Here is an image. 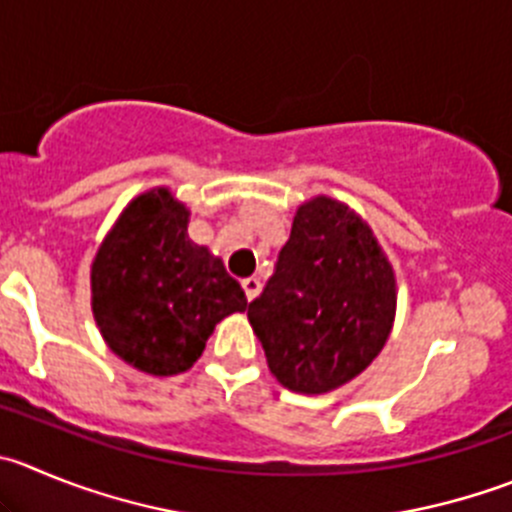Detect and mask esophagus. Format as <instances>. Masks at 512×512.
Returning a JSON list of instances; mask_svg holds the SVG:
<instances>
[{
	"label": "esophagus",
	"mask_w": 512,
	"mask_h": 512,
	"mask_svg": "<svg viewBox=\"0 0 512 512\" xmlns=\"http://www.w3.org/2000/svg\"><path fill=\"white\" fill-rule=\"evenodd\" d=\"M241 286H243V291H246L248 301H253L256 296L261 294V281L256 279V276H248V279H243Z\"/></svg>",
	"instance_id": "esophagus-1"
}]
</instances>
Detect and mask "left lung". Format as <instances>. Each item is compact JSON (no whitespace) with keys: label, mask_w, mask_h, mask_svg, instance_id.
<instances>
[{"label":"left lung","mask_w":512,"mask_h":512,"mask_svg":"<svg viewBox=\"0 0 512 512\" xmlns=\"http://www.w3.org/2000/svg\"><path fill=\"white\" fill-rule=\"evenodd\" d=\"M397 279L369 223L347 203L314 196L294 213L291 236L248 321L271 374L299 394L352 382L387 344Z\"/></svg>","instance_id":"1"}]
</instances>
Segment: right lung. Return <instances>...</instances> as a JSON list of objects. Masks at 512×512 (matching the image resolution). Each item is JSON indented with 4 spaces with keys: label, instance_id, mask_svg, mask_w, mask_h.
Wrapping results in <instances>:
<instances>
[{
    "label": "right lung",
    "instance_id": "add662e5",
    "mask_svg": "<svg viewBox=\"0 0 512 512\" xmlns=\"http://www.w3.org/2000/svg\"><path fill=\"white\" fill-rule=\"evenodd\" d=\"M191 211L165 186L135 196L90 266L92 316L113 354L153 377L186 372L246 294L208 246L188 238Z\"/></svg>",
    "mask_w": 512,
    "mask_h": 512
}]
</instances>
